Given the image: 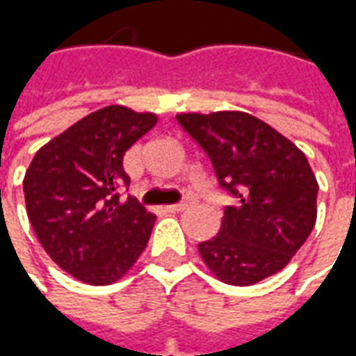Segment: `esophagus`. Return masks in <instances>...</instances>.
<instances>
[{
    "instance_id": "esophagus-1",
    "label": "esophagus",
    "mask_w": 356,
    "mask_h": 356,
    "mask_svg": "<svg viewBox=\"0 0 356 356\" xmlns=\"http://www.w3.org/2000/svg\"><path fill=\"white\" fill-rule=\"evenodd\" d=\"M191 206H193V200L186 198V200H181L179 204H171V206H168V209H170V211H185V209H188Z\"/></svg>"
}]
</instances>
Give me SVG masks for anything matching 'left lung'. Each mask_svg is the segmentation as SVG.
<instances>
[{"mask_svg": "<svg viewBox=\"0 0 356 356\" xmlns=\"http://www.w3.org/2000/svg\"><path fill=\"white\" fill-rule=\"evenodd\" d=\"M177 122L208 154L219 188L234 198L219 234L198 244L204 263L232 286L278 273L316 221L318 185L305 154L246 112L179 114Z\"/></svg>", "mask_w": 356, "mask_h": 356, "instance_id": "obj_1", "label": "left lung"}]
</instances>
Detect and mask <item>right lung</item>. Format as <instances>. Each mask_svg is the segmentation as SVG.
Masks as SVG:
<instances>
[{
  "instance_id": "obj_1",
  "label": "right lung",
  "mask_w": 356,
  "mask_h": 356,
  "mask_svg": "<svg viewBox=\"0 0 356 356\" xmlns=\"http://www.w3.org/2000/svg\"><path fill=\"white\" fill-rule=\"evenodd\" d=\"M156 120L118 104L97 110L40 148L28 168L22 185L35 236L81 282H114L147 248L156 217L122 198L124 154Z\"/></svg>"
}]
</instances>
